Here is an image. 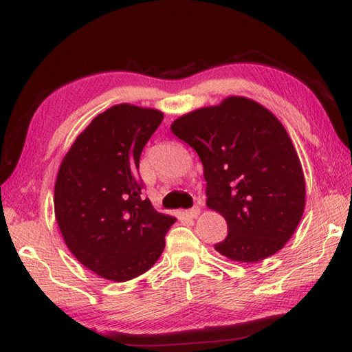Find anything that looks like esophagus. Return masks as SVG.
Instances as JSON below:
<instances>
[{
	"mask_svg": "<svg viewBox=\"0 0 352 352\" xmlns=\"http://www.w3.org/2000/svg\"><path fill=\"white\" fill-rule=\"evenodd\" d=\"M199 213H201V208L199 207H193V208H190V210H187L186 211V214L189 216V217H198L199 216Z\"/></svg>",
	"mask_w": 352,
	"mask_h": 352,
	"instance_id": "obj_1",
	"label": "esophagus"
}]
</instances>
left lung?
Instances as JSON below:
<instances>
[{
  "mask_svg": "<svg viewBox=\"0 0 352 352\" xmlns=\"http://www.w3.org/2000/svg\"><path fill=\"white\" fill-rule=\"evenodd\" d=\"M198 153L207 207L226 220L214 244L236 263H258L279 252L296 232L306 204L298 154L282 122L263 104L231 96L170 124Z\"/></svg>",
  "mask_w": 352,
  "mask_h": 352,
  "instance_id": "1",
  "label": "left lung"
}]
</instances>
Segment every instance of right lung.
Wrapping results in <instances>:
<instances>
[{
  "instance_id": "1",
  "label": "right lung",
  "mask_w": 352,
  "mask_h": 352,
  "mask_svg": "<svg viewBox=\"0 0 352 352\" xmlns=\"http://www.w3.org/2000/svg\"><path fill=\"white\" fill-rule=\"evenodd\" d=\"M163 120L157 109L121 103L99 113L65 154L54 207L63 239L80 264L113 282L150 270L175 217L141 196L139 159Z\"/></svg>"
}]
</instances>
